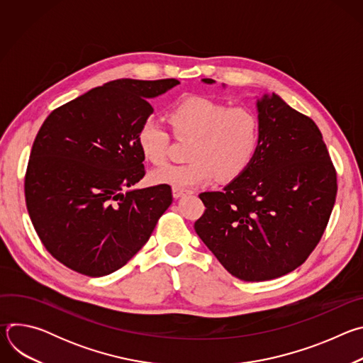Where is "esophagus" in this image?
I'll use <instances>...</instances> for the list:
<instances>
[{"label":"esophagus","instance_id":"esophagus-1","mask_svg":"<svg viewBox=\"0 0 363 363\" xmlns=\"http://www.w3.org/2000/svg\"><path fill=\"white\" fill-rule=\"evenodd\" d=\"M185 189H182V188H177V186H174L172 188V195H174V198H179V196H182V195H185Z\"/></svg>","mask_w":363,"mask_h":363}]
</instances>
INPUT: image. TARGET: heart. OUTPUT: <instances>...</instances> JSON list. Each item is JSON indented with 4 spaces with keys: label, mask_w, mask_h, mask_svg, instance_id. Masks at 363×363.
<instances>
[{
    "label": "heart",
    "mask_w": 363,
    "mask_h": 363,
    "mask_svg": "<svg viewBox=\"0 0 363 363\" xmlns=\"http://www.w3.org/2000/svg\"><path fill=\"white\" fill-rule=\"evenodd\" d=\"M168 121L178 139H192L189 162L155 169L150 177L157 184L184 189L210 184L216 175L233 181L250 167L260 143V118L250 106L230 108L211 97L188 96L169 109ZM136 140L149 162L161 165L167 161L171 135L160 121L145 119Z\"/></svg>",
    "instance_id": "1"
}]
</instances>
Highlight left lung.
I'll list each match as a JSON object with an SVG mask.
<instances>
[{
  "label": "left lung",
  "mask_w": 363,
  "mask_h": 363,
  "mask_svg": "<svg viewBox=\"0 0 363 363\" xmlns=\"http://www.w3.org/2000/svg\"><path fill=\"white\" fill-rule=\"evenodd\" d=\"M257 108L262 136L250 167L223 191L199 194L205 211L194 224L223 267L244 281L301 266L328 227L337 192L318 125L274 93Z\"/></svg>",
  "instance_id": "8db88e82"
}]
</instances>
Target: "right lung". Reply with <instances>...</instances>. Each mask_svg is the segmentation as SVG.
<instances>
[{"label": "right lung", "mask_w": 363, "mask_h": 363, "mask_svg": "<svg viewBox=\"0 0 363 363\" xmlns=\"http://www.w3.org/2000/svg\"><path fill=\"white\" fill-rule=\"evenodd\" d=\"M177 79H119L51 112L24 178L28 216L45 250L70 270L101 277L146 244L172 203L167 184L126 191L146 171L136 133L153 112L147 99Z\"/></svg>", "instance_id": "obj_1"}]
</instances>
